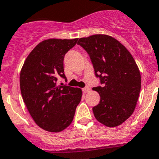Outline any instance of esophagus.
Returning <instances> with one entry per match:
<instances>
[{"label": "esophagus", "instance_id": "1", "mask_svg": "<svg viewBox=\"0 0 159 159\" xmlns=\"http://www.w3.org/2000/svg\"><path fill=\"white\" fill-rule=\"evenodd\" d=\"M90 87H85V88H83V92H84V93H87L89 91H90Z\"/></svg>", "mask_w": 159, "mask_h": 159}]
</instances>
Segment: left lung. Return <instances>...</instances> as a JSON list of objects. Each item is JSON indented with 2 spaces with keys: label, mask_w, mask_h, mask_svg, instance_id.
Instances as JSON below:
<instances>
[{
  "label": "left lung",
  "mask_w": 159,
  "mask_h": 159,
  "mask_svg": "<svg viewBox=\"0 0 159 159\" xmlns=\"http://www.w3.org/2000/svg\"><path fill=\"white\" fill-rule=\"evenodd\" d=\"M90 55L95 75L101 87L100 102L93 108L94 117L108 127H116L134 113L141 87L140 72L133 56L112 37L95 34L79 39Z\"/></svg>",
  "instance_id": "obj_1"
}]
</instances>
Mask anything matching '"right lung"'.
<instances>
[{"instance_id": "1", "label": "right lung", "mask_w": 159, "mask_h": 159, "mask_svg": "<svg viewBox=\"0 0 159 159\" xmlns=\"http://www.w3.org/2000/svg\"><path fill=\"white\" fill-rule=\"evenodd\" d=\"M78 39H48L33 48L20 72V90L24 103L34 122L48 132L58 133L72 123L80 102L82 90L58 86L64 74L65 54Z\"/></svg>"}]
</instances>
